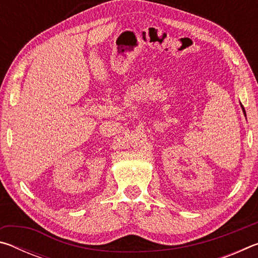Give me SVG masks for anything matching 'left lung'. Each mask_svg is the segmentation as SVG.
Masks as SVG:
<instances>
[{
  "instance_id": "8db88e82",
  "label": "left lung",
  "mask_w": 258,
  "mask_h": 258,
  "mask_svg": "<svg viewBox=\"0 0 258 258\" xmlns=\"http://www.w3.org/2000/svg\"><path fill=\"white\" fill-rule=\"evenodd\" d=\"M241 108H242V111H243V113H244V116H246V111H244V108L242 107V104H241Z\"/></svg>"
}]
</instances>
